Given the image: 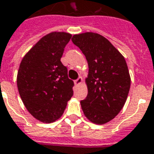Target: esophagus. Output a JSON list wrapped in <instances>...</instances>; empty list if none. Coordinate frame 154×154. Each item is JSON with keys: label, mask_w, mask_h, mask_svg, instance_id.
Segmentation results:
<instances>
[{"label": "esophagus", "mask_w": 154, "mask_h": 154, "mask_svg": "<svg viewBox=\"0 0 154 154\" xmlns=\"http://www.w3.org/2000/svg\"><path fill=\"white\" fill-rule=\"evenodd\" d=\"M82 81H83L82 77H79V78H78V79H76V80L75 81V85H80V84L82 83Z\"/></svg>", "instance_id": "34e87169"}]
</instances>
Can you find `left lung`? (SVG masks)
<instances>
[{
	"instance_id": "8db88e82",
	"label": "left lung",
	"mask_w": 154,
	"mask_h": 154,
	"mask_svg": "<svg viewBox=\"0 0 154 154\" xmlns=\"http://www.w3.org/2000/svg\"><path fill=\"white\" fill-rule=\"evenodd\" d=\"M72 42L82 51L89 66L88 95L80 101L84 114L93 123H106L119 113L128 98L131 78L126 60L98 33L75 34Z\"/></svg>"
}]
</instances>
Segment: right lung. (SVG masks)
Here are the masks:
<instances>
[{"instance_id":"1","label":"right lung","mask_w":154,"mask_h":154,"mask_svg":"<svg viewBox=\"0 0 154 154\" xmlns=\"http://www.w3.org/2000/svg\"><path fill=\"white\" fill-rule=\"evenodd\" d=\"M72 35L54 32L43 37L23 57L17 72L19 94L26 110L37 120L50 123L63 115L73 96L74 81L61 63Z\"/></svg>"}]
</instances>
